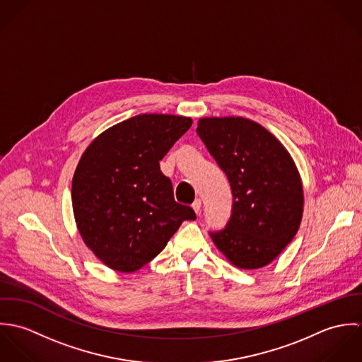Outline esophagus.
<instances>
[{
    "label": "esophagus",
    "mask_w": 362,
    "mask_h": 362,
    "mask_svg": "<svg viewBox=\"0 0 362 362\" xmlns=\"http://www.w3.org/2000/svg\"><path fill=\"white\" fill-rule=\"evenodd\" d=\"M201 207H202L201 199H195V202L192 204V209L195 210V213H199V211H201Z\"/></svg>",
    "instance_id": "34e87169"
}]
</instances>
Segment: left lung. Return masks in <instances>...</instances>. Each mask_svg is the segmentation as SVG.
Instances as JSON below:
<instances>
[{"label": "left lung", "instance_id": "1", "mask_svg": "<svg viewBox=\"0 0 362 362\" xmlns=\"http://www.w3.org/2000/svg\"><path fill=\"white\" fill-rule=\"evenodd\" d=\"M197 132L233 192L231 217L210 233L213 243L240 269L269 264L293 241L303 218V182L291 156L267 129L243 117L201 118Z\"/></svg>", "mask_w": 362, "mask_h": 362}]
</instances>
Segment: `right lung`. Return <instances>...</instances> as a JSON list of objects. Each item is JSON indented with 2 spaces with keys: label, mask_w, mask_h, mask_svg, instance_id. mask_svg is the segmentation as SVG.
<instances>
[{
  "label": "right lung",
  "mask_w": 362,
  "mask_h": 362,
  "mask_svg": "<svg viewBox=\"0 0 362 362\" xmlns=\"http://www.w3.org/2000/svg\"><path fill=\"white\" fill-rule=\"evenodd\" d=\"M192 119L139 114L100 134L81 157L72 207L85 244L110 269L131 273L156 258L192 207L177 204L160 160Z\"/></svg>",
  "instance_id": "1"
}]
</instances>
